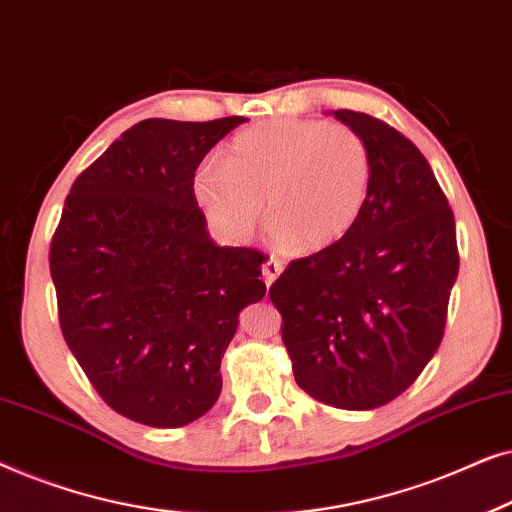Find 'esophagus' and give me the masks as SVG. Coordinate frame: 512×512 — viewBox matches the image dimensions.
<instances>
[{
    "mask_svg": "<svg viewBox=\"0 0 512 512\" xmlns=\"http://www.w3.org/2000/svg\"><path fill=\"white\" fill-rule=\"evenodd\" d=\"M282 270H284L282 261H277V258H268V261L263 263V282L270 286L279 275H282Z\"/></svg>",
    "mask_w": 512,
    "mask_h": 512,
    "instance_id": "34e87169",
    "label": "esophagus"
}]
</instances>
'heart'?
I'll list each match as a JSON object with an SVG mask.
<instances>
[{"label": "heart", "mask_w": 512, "mask_h": 512, "mask_svg": "<svg viewBox=\"0 0 512 512\" xmlns=\"http://www.w3.org/2000/svg\"><path fill=\"white\" fill-rule=\"evenodd\" d=\"M373 158L359 132L317 118H272L228 144L226 163L205 160L193 195L216 233L247 242L263 214L284 247L321 251L361 219Z\"/></svg>", "instance_id": "obj_1"}]
</instances>
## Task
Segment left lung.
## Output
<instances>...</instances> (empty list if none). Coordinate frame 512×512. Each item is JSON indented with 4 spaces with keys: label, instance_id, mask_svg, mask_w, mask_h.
I'll list each match as a JSON object with an SVG mask.
<instances>
[{
    "label": "left lung",
    "instance_id": "left-lung-1",
    "mask_svg": "<svg viewBox=\"0 0 512 512\" xmlns=\"http://www.w3.org/2000/svg\"><path fill=\"white\" fill-rule=\"evenodd\" d=\"M333 116L366 139L368 202L340 242L291 261L270 300L298 387L333 408L373 410L401 396L443 340L457 228L408 137L361 111Z\"/></svg>",
    "mask_w": 512,
    "mask_h": 512
}]
</instances>
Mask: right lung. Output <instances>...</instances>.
Returning a JSON list of instances; mask_svg holds the SVG:
<instances>
[{
    "label": "right lung",
    "instance_id": "right-lung-1",
    "mask_svg": "<svg viewBox=\"0 0 512 512\" xmlns=\"http://www.w3.org/2000/svg\"><path fill=\"white\" fill-rule=\"evenodd\" d=\"M244 116L146 118L65 200L51 277L65 342L109 408L177 429L212 410L240 312L265 296V256L216 247L193 195L202 158Z\"/></svg>",
    "mask_w": 512,
    "mask_h": 512
}]
</instances>
